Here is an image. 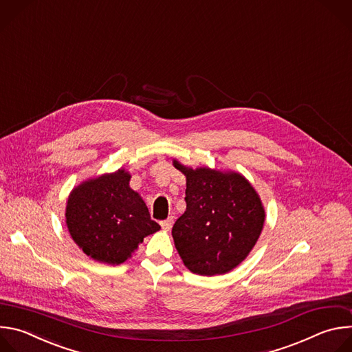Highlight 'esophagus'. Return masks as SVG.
Listing matches in <instances>:
<instances>
[{
	"mask_svg": "<svg viewBox=\"0 0 352 352\" xmlns=\"http://www.w3.org/2000/svg\"><path fill=\"white\" fill-rule=\"evenodd\" d=\"M173 224H174V217H173V216H171V217H168L167 220L162 221V227H163V230H164V231H170V230H171V227H173Z\"/></svg>",
	"mask_w": 352,
	"mask_h": 352,
	"instance_id": "34e87169",
	"label": "esophagus"
}]
</instances>
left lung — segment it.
Segmentation results:
<instances>
[{
    "label": "left lung",
    "mask_w": 352,
    "mask_h": 352,
    "mask_svg": "<svg viewBox=\"0 0 352 352\" xmlns=\"http://www.w3.org/2000/svg\"><path fill=\"white\" fill-rule=\"evenodd\" d=\"M173 164L186 178L185 213L173 227L184 265L199 276L235 269L258 242L266 213L261 196L242 174Z\"/></svg>",
    "instance_id": "8db88e82"
}]
</instances>
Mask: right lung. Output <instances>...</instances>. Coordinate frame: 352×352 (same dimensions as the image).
Segmentation results:
<instances>
[{
    "mask_svg": "<svg viewBox=\"0 0 352 352\" xmlns=\"http://www.w3.org/2000/svg\"><path fill=\"white\" fill-rule=\"evenodd\" d=\"M129 181L131 174L120 168L80 182L68 196V231L83 254L96 262L121 265L144 236L160 230Z\"/></svg>",
    "mask_w": 352,
    "mask_h": 352,
    "instance_id": "obj_1",
    "label": "right lung"
}]
</instances>
